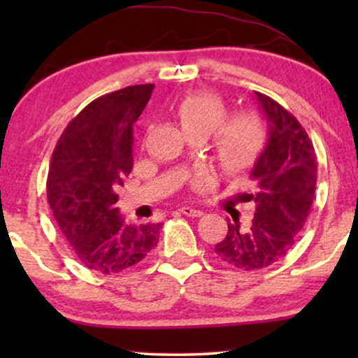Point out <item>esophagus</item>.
Here are the masks:
<instances>
[{
    "instance_id": "obj_1",
    "label": "esophagus",
    "mask_w": 358,
    "mask_h": 358,
    "mask_svg": "<svg viewBox=\"0 0 358 358\" xmlns=\"http://www.w3.org/2000/svg\"><path fill=\"white\" fill-rule=\"evenodd\" d=\"M179 212L185 215V217H202V213H203L202 210L192 208V207H182V208H179Z\"/></svg>"
}]
</instances>
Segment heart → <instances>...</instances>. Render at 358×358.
I'll return each mask as SVG.
<instances>
[{"label": "heart", "instance_id": "obj_1", "mask_svg": "<svg viewBox=\"0 0 358 358\" xmlns=\"http://www.w3.org/2000/svg\"><path fill=\"white\" fill-rule=\"evenodd\" d=\"M178 117L187 135H202L207 138L213 134V158L224 173L246 169L266 141L261 117L252 112H239L224 120L227 107L218 96L210 92L184 97L178 104Z\"/></svg>", "mask_w": 358, "mask_h": 358}]
</instances>
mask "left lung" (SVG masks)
<instances>
[{
    "mask_svg": "<svg viewBox=\"0 0 358 358\" xmlns=\"http://www.w3.org/2000/svg\"><path fill=\"white\" fill-rule=\"evenodd\" d=\"M267 122V143L251 171L256 187L244 195L256 207L252 223L228 222V233L215 246L222 261L257 271L285 257L301 231L315 200L317 163L313 141L290 112L254 91Z\"/></svg>",
    "mask_w": 358,
    "mask_h": 358,
    "instance_id": "1",
    "label": "left lung"
}]
</instances>
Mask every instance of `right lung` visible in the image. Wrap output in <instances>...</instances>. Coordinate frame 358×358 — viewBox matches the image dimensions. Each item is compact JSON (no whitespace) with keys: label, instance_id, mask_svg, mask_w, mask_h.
Wrapping results in <instances>:
<instances>
[{"label":"right lung","instance_id":"right-lung-1","mask_svg":"<svg viewBox=\"0 0 358 358\" xmlns=\"http://www.w3.org/2000/svg\"><path fill=\"white\" fill-rule=\"evenodd\" d=\"M155 85L97 97L63 130L52 155L47 197L58 227L83 266L117 273L158 244L161 223L127 224L117 189L134 168V124Z\"/></svg>","mask_w":358,"mask_h":358}]
</instances>
